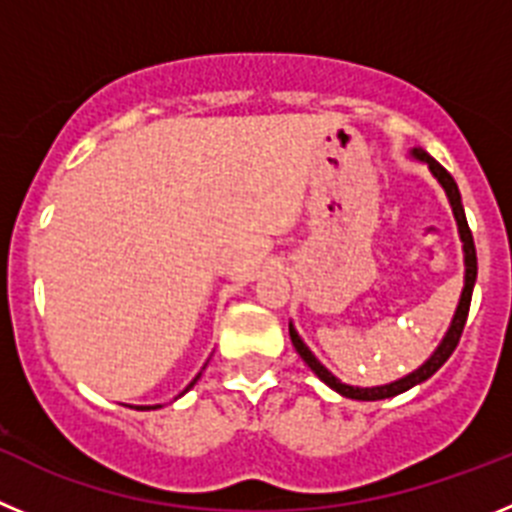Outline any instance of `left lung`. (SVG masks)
I'll use <instances>...</instances> for the list:
<instances>
[{
  "label": "left lung",
  "instance_id": "obj_1",
  "mask_svg": "<svg viewBox=\"0 0 512 512\" xmlns=\"http://www.w3.org/2000/svg\"><path fill=\"white\" fill-rule=\"evenodd\" d=\"M410 156L418 158V161H423V164H428L431 174L436 176L438 184H441L443 192H446V197H449V205H451V210H454L456 225H459V238H461V243H464V289H461V300H459V307H456V312H454V320H451L449 330H446V336H443V341L438 343V348L431 354V359L425 361L423 366H418L415 372H410L408 377H402V379H397V382H390V384H382V387H354V384H343L341 379L333 377V374H330L328 369H325V366L315 359V354H312L310 348L305 346V341L297 336L295 325L289 323V338H292V346L297 348V354L302 356V361H305L312 372L318 374V377L328 384L330 390H336L338 395H343V397H351V400H387V397L402 395V392H408L410 387H415V384L425 382V379H431L433 374H436L438 369L446 364V359L454 354V348L459 346V338H461V333H464V323H467V315H469V305H472V289H474V282H477V251H474L472 230H469L467 215H464V205H461L459 187H456L454 176L443 169L436 158L428 156L423 148H413V151H410Z\"/></svg>",
  "mask_w": 512,
  "mask_h": 512
}]
</instances>
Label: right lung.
Returning a JSON list of instances; mask_svg holds the SVG:
<instances>
[{
    "label": "right lung",
    "mask_w": 512,
    "mask_h": 512,
    "mask_svg": "<svg viewBox=\"0 0 512 512\" xmlns=\"http://www.w3.org/2000/svg\"><path fill=\"white\" fill-rule=\"evenodd\" d=\"M197 379H200V374H197V377H194V382H197ZM194 382H192V384H189L187 390H192V387H194ZM187 390H184V392H187ZM184 392H182V395H184ZM153 408H161V405H153ZM143 410H148V408H143Z\"/></svg>",
    "instance_id": "right-lung-1"
}]
</instances>
